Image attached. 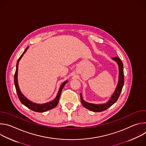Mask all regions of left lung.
Returning <instances> with one entry per match:
<instances>
[{
	"label": "left lung",
	"instance_id": "obj_1",
	"mask_svg": "<svg viewBox=\"0 0 146 146\" xmlns=\"http://www.w3.org/2000/svg\"><path fill=\"white\" fill-rule=\"evenodd\" d=\"M112 59L115 61L118 64V68H119V76H118V82L117 86L116 87L115 91L114 92L113 94L111 96L108 102H106V103L98 104V105L94 104V103H90L84 100V99H82V94H80V98H81V102L82 105L85 108L91 111H95V112H101L104 110H106V109L111 107L115 102H117L122 91V89L124 84V74H123V68L122 62L121 60L117 56L112 58Z\"/></svg>",
	"mask_w": 146,
	"mask_h": 146
}]
</instances>
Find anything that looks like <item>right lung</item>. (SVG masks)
<instances>
[{
    "label": "right lung",
    "instance_id": "right-lung-1",
    "mask_svg": "<svg viewBox=\"0 0 146 146\" xmlns=\"http://www.w3.org/2000/svg\"><path fill=\"white\" fill-rule=\"evenodd\" d=\"M28 48V47L25 49V50L24 51V52L22 54V55H21V56L19 58V59L17 60V62L16 70H15V74H14V84H15L16 91H17V95H18V98H19V100L26 107H27L29 109H31V110H32L34 111H36V112H38V113L45 112V111H47L48 110H50L51 109H54V108H55L57 106L58 102H59V98H60V94H61L62 90V89H63L65 85L67 83L68 80L65 81L64 82L62 83V84L60 86V87L59 88V91L58 92V94H57L56 98L53 100H52L50 102L46 103H44V104H37V103H33V102L30 101L29 100H28L22 94V92H21V91L19 90V86H18V78H17L19 61L21 59V58L23 57L24 54L26 52Z\"/></svg>",
    "mask_w": 146,
    "mask_h": 146
}]
</instances>
